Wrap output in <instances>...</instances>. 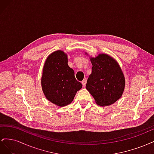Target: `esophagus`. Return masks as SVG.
<instances>
[{
	"label": "esophagus",
	"mask_w": 154,
	"mask_h": 154,
	"mask_svg": "<svg viewBox=\"0 0 154 154\" xmlns=\"http://www.w3.org/2000/svg\"><path fill=\"white\" fill-rule=\"evenodd\" d=\"M87 81V79L85 78L83 79V80L82 82V85H83V86H85Z\"/></svg>",
	"instance_id": "obj_1"
}]
</instances>
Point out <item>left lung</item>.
<instances>
[{
    "instance_id": "1",
    "label": "left lung",
    "mask_w": 154,
    "mask_h": 154,
    "mask_svg": "<svg viewBox=\"0 0 154 154\" xmlns=\"http://www.w3.org/2000/svg\"><path fill=\"white\" fill-rule=\"evenodd\" d=\"M92 73L86 88L100 106H108L119 99L124 91L123 73L116 60L105 54L91 58Z\"/></svg>"
}]
</instances>
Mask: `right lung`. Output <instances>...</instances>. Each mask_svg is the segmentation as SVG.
Segmentation results:
<instances>
[{
    "label": "right lung",
    "instance_id": "obj_1",
    "mask_svg": "<svg viewBox=\"0 0 154 154\" xmlns=\"http://www.w3.org/2000/svg\"><path fill=\"white\" fill-rule=\"evenodd\" d=\"M41 82L46 98L60 106L71 103L82 87L73 69L68 66L67 55L62 51H55L46 60Z\"/></svg>",
    "mask_w": 154,
    "mask_h": 154
}]
</instances>
